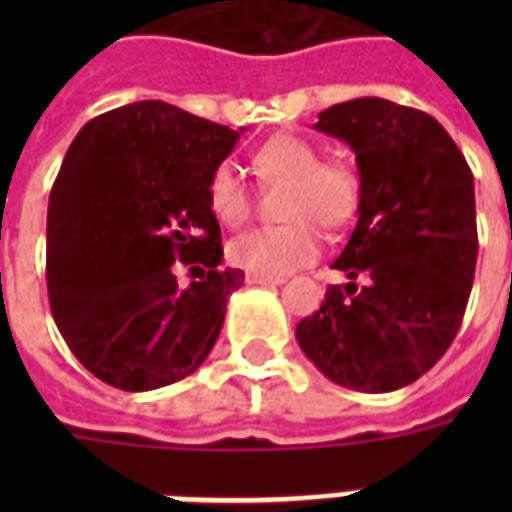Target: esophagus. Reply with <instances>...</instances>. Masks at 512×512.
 Returning a JSON list of instances; mask_svg holds the SVG:
<instances>
[{"label": "esophagus", "mask_w": 512, "mask_h": 512, "mask_svg": "<svg viewBox=\"0 0 512 512\" xmlns=\"http://www.w3.org/2000/svg\"><path fill=\"white\" fill-rule=\"evenodd\" d=\"M247 284H252V287H279V284H284V279H281V276H260V273H247Z\"/></svg>", "instance_id": "1"}]
</instances>
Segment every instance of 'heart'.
Instances as JSON below:
<instances>
[{"instance_id": "b5f03b06", "label": "heart", "mask_w": 512, "mask_h": 512, "mask_svg": "<svg viewBox=\"0 0 512 512\" xmlns=\"http://www.w3.org/2000/svg\"><path fill=\"white\" fill-rule=\"evenodd\" d=\"M265 183H289L284 199L287 223L241 233L228 244L236 268L260 276H287L313 263L321 252V228L340 231L361 207V175L348 162H321V151L297 135L265 140L252 156ZM212 215L225 225H241L252 212V196L233 164H220L207 180Z\"/></svg>"}]
</instances>
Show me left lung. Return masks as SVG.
Masks as SVG:
<instances>
[{
    "instance_id": "left-lung-1",
    "label": "left lung",
    "mask_w": 512,
    "mask_h": 512,
    "mask_svg": "<svg viewBox=\"0 0 512 512\" xmlns=\"http://www.w3.org/2000/svg\"><path fill=\"white\" fill-rule=\"evenodd\" d=\"M313 127L353 148L361 207L332 263L350 281L295 337L342 388L390 393L428 372L462 324L478 257L473 172L433 116L390 100L337 103Z\"/></svg>"
}]
</instances>
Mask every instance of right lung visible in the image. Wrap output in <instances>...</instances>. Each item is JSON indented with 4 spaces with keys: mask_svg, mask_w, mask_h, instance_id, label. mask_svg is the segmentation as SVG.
<instances>
[{
    "mask_svg": "<svg viewBox=\"0 0 512 512\" xmlns=\"http://www.w3.org/2000/svg\"><path fill=\"white\" fill-rule=\"evenodd\" d=\"M244 132L164 100H140L84 124L47 209L52 319L87 372L143 393L204 364L244 284L220 268L207 180ZM175 262L200 281L180 288Z\"/></svg>",
    "mask_w": 512,
    "mask_h": 512,
    "instance_id": "obj_1",
    "label": "right lung"
}]
</instances>
